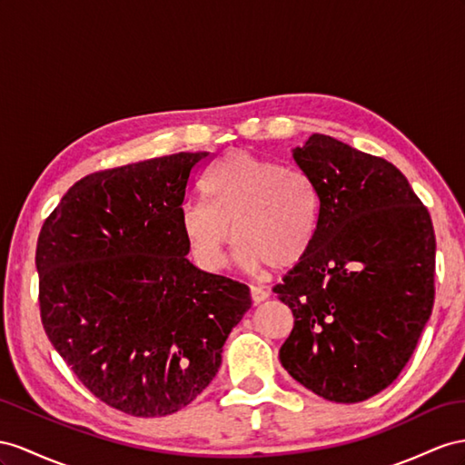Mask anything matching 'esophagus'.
Here are the masks:
<instances>
[{
  "mask_svg": "<svg viewBox=\"0 0 465 465\" xmlns=\"http://www.w3.org/2000/svg\"><path fill=\"white\" fill-rule=\"evenodd\" d=\"M267 299H269V292L265 289L252 287V301H253V304H261V302L267 301Z\"/></svg>",
  "mask_w": 465,
  "mask_h": 465,
  "instance_id": "esophagus-1",
  "label": "esophagus"
}]
</instances>
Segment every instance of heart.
Here are the masks:
<instances>
[{
	"label": "heart",
	"instance_id": "heart-1",
	"mask_svg": "<svg viewBox=\"0 0 465 465\" xmlns=\"http://www.w3.org/2000/svg\"><path fill=\"white\" fill-rule=\"evenodd\" d=\"M208 202L181 210V230L196 263L218 271L240 242L237 261L249 271L291 269L311 252L320 222L318 193L302 171L247 151H232L204 178Z\"/></svg>",
	"mask_w": 465,
	"mask_h": 465
}]
</instances>
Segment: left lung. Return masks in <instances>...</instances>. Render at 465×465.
Wrapping results in <instances>:
<instances>
[{"label": "left lung", "instance_id": "8db88e82", "mask_svg": "<svg viewBox=\"0 0 465 465\" xmlns=\"http://www.w3.org/2000/svg\"><path fill=\"white\" fill-rule=\"evenodd\" d=\"M292 157L320 222L311 252L272 289L294 316L279 357L318 397L360 402L399 377L432 314V220L385 159L320 134Z\"/></svg>", "mask_w": 465, "mask_h": 465}]
</instances>
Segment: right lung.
<instances>
[{
  "instance_id": "right-lung-1",
  "label": "right lung",
  "mask_w": 465,
  "mask_h": 465,
  "mask_svg": "<svg viewBox=\"0 0 465 465\" xmlns=\"http://www.w3.org/2000/svg\"><path fill=\"white\" fill-rule=\"evenodd\" d=\"M208 161L206 151L176 153L92 173L39 233L46 336L94 397L131 416L193 402L252 308L247 284L186 259L181 210Z\"/></svg>"
}]
</instances>
